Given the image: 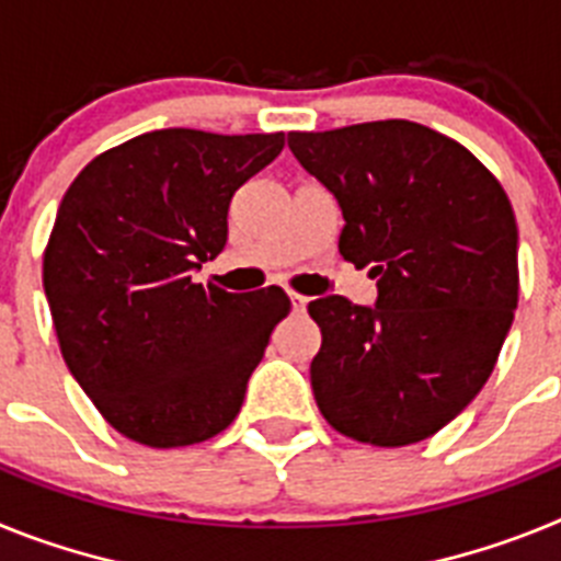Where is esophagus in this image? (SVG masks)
I'll use <instances>...</instances> for the list:
<instances>
[{
    "label": "esophagus",
    "mask_w": 561,
    "mask_h": 561,
    "mask_svg": "<svg viewBox=\"0 0 561 561\" xmlns=\"http://www.w3.org/2000/svg\"><path fill=\"white\" fill-rule=\"evenodd\" d=\"M289 300H291V311H295V314H304L306 306H309V297L297 295V291H289Z\"/></svg>",
    "instance_id": "1"
}]
</instances>
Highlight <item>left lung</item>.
Wrapping results in <instances>:
<instances>
[{
	"label": "left lung",
	"mask_w": 561,
	"mask_h": 561,
	"mask_svg": "<svg viewBox=\"0 0 561 561\" xmlns=\"http://www.w3.org/2000/svg\"><path fill=\"white\" fill-rule=\"evenodd\" d=\"M289 148L340 205V255L376 277L374 306L309 304L317 408L374 447L430 438L480 393L512 329V202L460 142L410 121L291 131Z\"/></svg>",
	"instance_id": "left-lung-1"
}]
</instances>
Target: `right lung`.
<instances>
[{"instance_id":"1","label":"right lung","mask_w":561,"mask_h":561,"mask_svg":"<svg viewBox=\"0 0 561 561\" xmlns=\"http://www.w3.org/2000/svg\"><path fill=\"white\" fill-rule=\"evenodd\" d=\"M284 134L160 128L101 153L64 193L44 295L69 374L126 438L171 449L230 427L286 314L270 286L193 284L227 244L232 193Z\"/></svg>"}]
</instances>
